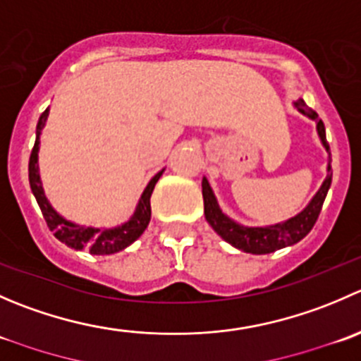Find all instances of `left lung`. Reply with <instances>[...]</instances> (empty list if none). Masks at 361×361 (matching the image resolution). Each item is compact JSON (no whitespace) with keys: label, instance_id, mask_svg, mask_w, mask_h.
<instances>
[{"label":"left lung","instance_id":"obj_1","mask_svg":"<svg viewBox=\"0 0 361 361\" xmlns=\"http://www.w3.org/2000/svg\"><path fill=\"white\" fill-rule=\"evenodd\" d=\"M293 106L297 108L302 115L314 120L319 140H322V145L325 147V150L329 152L330 159V147L329 143H326L325 126H323L322 120L318 118V113L311 110V108L304 103V99H297L293 103ZM330 185H332V167H330L329 162L325 181L322 183L319 190L316 192L314 197L311 199V202H309L300 213L274 225H265V227H246V225H241L238 224V221L232 220V218H228L227 214L220 209L216 197H214L213 194V188L209 187V181H207L206 178H202L204 214H206L207 224L213 227V231L216 232L221 239H225L228 245L234 246V248L253 255L272 253V251L276 250H281L286 248V246L295 245V243L304 239L305 235L311 232L316 220H318L319 211H322L326 194H329Z\"/></svg>","mask_w":361,"mask_h":361}]
</instances>
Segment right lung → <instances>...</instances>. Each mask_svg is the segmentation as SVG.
Wrapping results in <instances>:
<instances>
[{
  "mask_svg": "<svg viewBox=\"0 0 361 361\" xmlns=\"http://www.w3.org/2000/svg\"><path fill=\"white\" fill-rule=\"evenodd\" d=\"M47 118H49V108L42 113L36 126V141L32 147L31 157H29V185H31L32 195L36 197L39 209H42L43 218H45L47 225L50 231L54 232L57 239L64 245L73 250H89L92 255H111L118 253V251L126 250L127 246L133 245L137 238L145 232V228L150 224L152 216V207H150V197L154 192L155 183L159 178L162 176L164 169L159 171L147 188L141 194L140 202H137L136 209H134L133 216L122 225H116L111 228H97V227H85V225L73 224V221L66 220L61 216L52 204L47 199L45 192L42 187V178H39V167H38V150H39V134L42 129L45 127Z\"/></svg>",
  "mask_w": 361,
  "mask_h": 361,
  "instance_id": "1",
  "label": "right lung"
}]
</instances>
